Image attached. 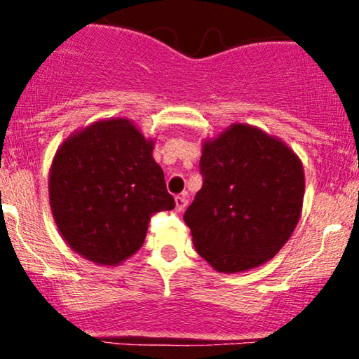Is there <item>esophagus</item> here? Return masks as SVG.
I'll return each instance as SVG.
<instances>
[{
    "instance_id": "34e87169",
    "label": "esophagus",
    "mask_w": 359,
    "mask_h": 359,
    "mask_svg": "<svg viewBox=\"0 0 359 359\" xmlns=\"http://www.w3.org/2000/svg\"><path fill=\"white\" fill-rule=\"evenodd\" d=\"M187 204H189V201H187V197L185 196H177L175 197V209L179 212H182L185 208H187Z\"/></svg>"
}]
</instances>
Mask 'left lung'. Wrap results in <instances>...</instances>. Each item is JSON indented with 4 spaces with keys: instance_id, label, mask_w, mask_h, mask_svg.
I'll return each instance as SVG.
<instances>
[{
    "instance_id": "left-lung-1",
    "label": "left lung",
    "mask_w": 359,
    "mask_h": 359,
    "mask_svg": "<svg viewBox=\"0 0 359 359\" xmlns=\"http://www.w3.org/2000/svg\"><path fill=\"white\" fill-rule=\"evenodd\" d=\"M203 189L184 214L197 253L214 270L238 273L282 250L302 211L304 167L282 140L250 125L205 140Z\"/></svg>"
}]
</instances>
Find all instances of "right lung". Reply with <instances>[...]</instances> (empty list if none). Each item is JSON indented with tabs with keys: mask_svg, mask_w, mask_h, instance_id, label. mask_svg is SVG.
I'll return each instance as SVG.
<instances>
[{
	"mask_svg": "<svg viewBox=\"0 0 359 359\" xmlns=\"http://www.w3.org/2000/svg\"><path fill=\"white\" fill-rule=\"evenodd\" d=\"M154 140L130 119L111 118L79 130L59 147L48 175L57 228L71 248L114 266L142 248L155 212L170 211Z\"/></svg>",
	"mask_w": 359,
	"mask_h": 359,
	"instance_id": "right-lung-1",
	"label": "right lung"
}]
</instances>
